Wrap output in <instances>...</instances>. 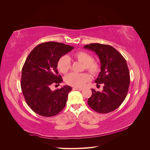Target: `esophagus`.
I'll use <instances>...</instances> for the list:
<instances>
[{"mask_svg":"<svg viewBox=\"0 0 150 150\" xmlns=\"http://www.w3.org/2000/svg\"><path fill=\"white\" fill-rule=\"evenodd\" d=\"M73 89H76V90H78V91H83V88H74Z\"/></svg>","mask_w":150,"mask_h":150,"instance_id":"esophagus-1","label":"esophagus"}]
</instances>
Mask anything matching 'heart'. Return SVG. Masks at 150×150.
Segmentation results:
<instances>
[{"label": "heart", "mask_w": 150, "mask_h": 150, "mask_svg": "<svg viewBox=\"0 0 150 150\" xmlns=\"http://www.w3.org/2000/svg\"><path fill=\"white\" fill-rule=\"evenodd\" d=\"M70 59H74L82 62L83 64V69L88 71L93 75L98 74L100 71V64L99 62L93 59V57L89 53L79 51L72 54L71 57L64 56L59 58L57 63V68L61 73L66 74L69 71L71 67ZM90 79V76L85 72L79 74L72 72L66 76L65 82L68 85L79 88L83 86Z\"/></svg>", "instance_id": "b5f03b06"}]
</instances>
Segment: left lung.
<instances>
[{"label": "left lung", "instance_id": "left-lung-1", "mask_svg": "<svg viewBox=\"0 0 150 150\" xmlns=\"http://www.w3.org/2000/svg\"><path fill=\"white\" fill-rule=\"evenodd\" d=\"M84 48L91 50L99 57L101 72L94 82L97 85L104 84L101 92L91 89L92 95L88 100L89 106L99 113L113 111L124 101L128 91L130 76L126 61L110 45L93 43Z\"/></svg>", "mask_w": 150, "mask_h": 150}]
</instances>
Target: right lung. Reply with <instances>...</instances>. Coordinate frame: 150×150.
I'll return each instance as SVG.
<instances>
[{
	"label": "right lung",
	"instance_id": "add662e5",
	"mask_svg": "<svg viewBox=\"0 0 150 150\" xmlns=\"http://www.w3.org/2000/svg\"><path fill=\"white\" fill-rule=\"evenodd\" d=\"M73 49L62 43L46 42L38 45L27 57L22 69L21 86L27 104L37 114L54 116L65 107L71 87L64 86L54 91L51 87L62 82L57 63Z\"/></svg>",
	"mask_w": 150,
	"mask_h": 150
}]
</instances>
